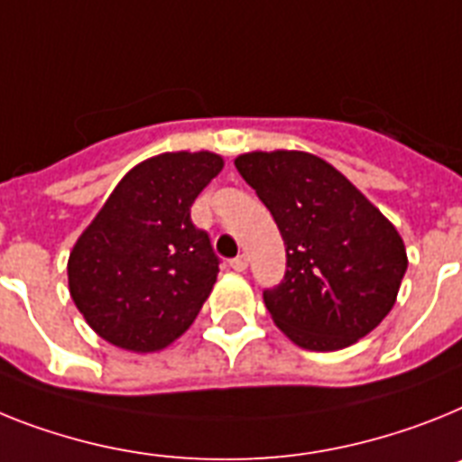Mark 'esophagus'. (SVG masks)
<instances>
[{
	"label": "esophagus",
	"mask_w": 462,
	"mask_h": 462,
	"mask_svg": "<svg viewBox=\"0 0 462 462\" xmlns=\"http://www.w3.org/2000/svg\"><path fill=\"white\" fill-rule=\"evenodd\" d=\"M230 267L235 273H244V270L249 267V258H246V255H237V258H232L230 261Z\"/></svg>",
	"instance_id": "esophagus-1"
}]
</instances>
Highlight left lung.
<instances>
[{"mask_svg":"<svg viewBox=\"0 0 462 462\" xmlns=\"http://www.w3.org/2000/svg\"><path fill=\"white\" fill-rule=\"evenodd\" d=\"M235 166L284 239V282L263 298L286 338L333 352L374 331L394 308L409 265L397 227L317 154L255 150Z\"/></svg>","mask_w":462,"mask_h":462,"instance_id":"left-lung-1","label":"left lung"}]
</instances>
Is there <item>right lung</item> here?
Returning a JSON list of instances; mask_svg holds the SVG:
<instances>
[{"label": "right lung", "instance_id": "add662e5", "mask_svg": "<svg viewBox=\"0 0 462 462\" xmlns=\"http://www.w3.org/2000/svg\"><path fill=\"white\" fill-rule=\"evenodd\" d=\"M208 150L135 164L75 242L68 286L88 327L115 347L159 352L192 327L218 277L189 207L223 171Z\"/></svg>", "mask_w": 462, "mask_h": 462}]
</instances>
